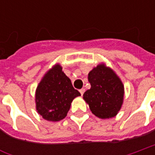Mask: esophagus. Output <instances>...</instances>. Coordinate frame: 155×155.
<instances>
[{
    "instance_id": "1",
    "label": "esophagus",
    "mask_w": 155,
    "mask_h": 155,
    "mask_svg": "<svg viewBox=\"0 0 155 155\" xmlns=\"http://www.w3.org/2000/svg\"><path fill=\"white\" fill-rule=\"evenodd\" d=\"M84 91H85V90H84V88H82L81 90H80V92H81V94H83L84 93Z\"/></svg>"
}]
</instances>
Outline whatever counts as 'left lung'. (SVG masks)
I'll return each mask as SVG.
<instances>
[{
    "label": "left lung",
    "mask_w": 155,
    "mask_h": 155,
    "mask_svg": "<svg viewBox=\"0 0 155 155\" xmlns=\"http://www.w3.org/2000/svg\"><path fill=\"white\" fill-rule=\"evenodd\" d=\"M91 87L83 94L91 112L101 119L113 118L121 109L124 84L114 71L104 64H98L88 74Z\"/></svg>",
    "instance_id": "1"
}]
</instances>
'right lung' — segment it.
<instances>
[{
	"label": "right lung",
	"instance_id": "1",
	"mask_svg": "<svg viewBox=\"0 0 155 155\" xmlns=\"http://www.w3.org/2000/svg\"><path fill=\"white\" fill-rule=\"evenodd\" d=\"M81 93L59 64L45 73L35 91V104L39 114L48 121H60L67 115L71 102Z\"/></svg>",
	"mask_w": 155,
	"mask_h": 155
}]
</instances>
